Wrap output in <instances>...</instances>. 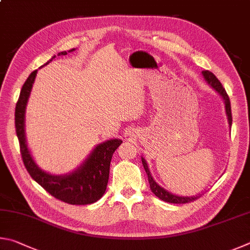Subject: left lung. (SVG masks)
Here are the masks:
<instances>
[{
	"label": "left lung",
	"instance_id": "left-lung-1",
	"mask_svg": "<svg viewBox=\"0 0 250 250\" xmlns=\"http://www.w3.org/2000/svg\"><path fill=\"white\" fill-rule=\"evenodd\" d=\"M202 73H203V76L205 78V80H207L209 83V84H211L214 87V89H215L218 92V93L222 95V98L224 99L226 114H227V116H229V125H231V121H233V118H231L230 101H229V94L226 93V90L224 89V87H223L220 80H218V79L215 76H214V73H212L211 71H208V70H204V71H202ZM142 161H143L144 168H145V171H146L147 176H148V181H149L150 190H151L152 193H154L157 196V198H159L160 200L165 201V202L173 203V204H186V203H190V202H192V201H195L196 199H198V196H196V198H195V196H194V198H182V196L173 195L171 193H169V192H167L166 190H164L163 188L157 185L154 179H152L145 159L142 158Z\"/></svg>",
	"mask_w": 250,
	"mask_h": 250
}]
</instances>
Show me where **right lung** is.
<instances>
[{
	"instance_id": "add662e5",
	"label": "right lung",
	"mask_w": 250,
	"mask_h": 250,
	"mask_svg": "<svg viewBox=\"0 0 250 250\" xmlns=\"http://www.w3.org/2000/svg\"><path fill=\"white\" fill-rule=\"evenodd\" d=\"M61 55H67V52H59L58 56ZM55 57L56 56L52 57V59ZM36 73L37 70L30 73L27 80L21 86L20 98L17 100L15 107V129L25 168L28 171L29 176L54 198L72 205L94 203L102 198L106 190L112 156L123 142L121 139H111V141L101 144L93 150L85 163L77 171L72 172L69 176H51L39 169L34 163L27 145H26L24 129L25 107Z\"/></svg>"
}]
</instances>
